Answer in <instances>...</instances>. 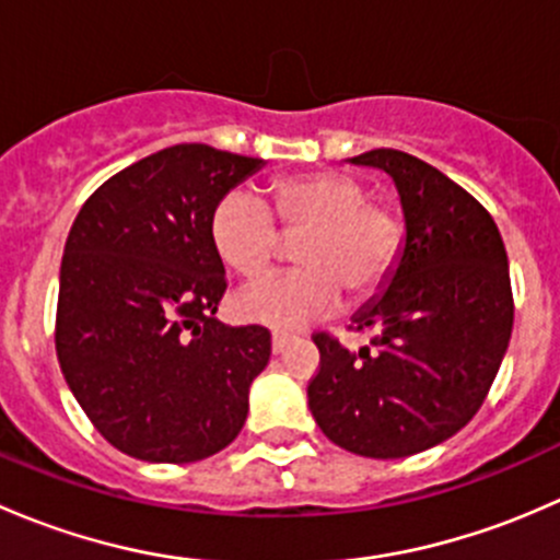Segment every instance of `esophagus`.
Returning a JSON list of instances; mask_svg holds the SVG:
<instances>
[{"instance_id":"esophagus-1","label":"esophagus","mask_w":560,"mask_h":560,"mask_svg":"<svg viewBox=\"0 0 560 560\" xmlns=\"http://www.w3.org/2000/svg\"><path fill=\"white\" fill-rule=\"evenodd\" d=\"M292 341H295V336H292V332H287V330H273V338H270V347H273V352L279 354V352H284V349L290 347Z\"/></svg>"}]
</instances>
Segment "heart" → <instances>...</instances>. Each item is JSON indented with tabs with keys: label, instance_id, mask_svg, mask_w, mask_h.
<instances>
[{
	"label": "heart",
	"instance_id": "obj_1",
	"mask_svg": "<svg viewBox=\"0 0 560 560\" xmlns=\"http://www.w3.org/2000/svg\"><path fill=\"white\" fill-rule=\"evenodd\" d=\"M208 230L222 262L244 279L268 273L281 252L279 232L303 235L295 246L303 268L252 284L235 301L241 319L279 330L336 312L341 292L349 301L374 298L393 279L406 244L400 213L341 171L276 178L268 206L252 191H228L213 206Z\"/></svg>",
	"mask_w": 560,
	"mask_h": 560
}]
</instances>
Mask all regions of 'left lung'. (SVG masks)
Masks as SVG:
<instances>
[{"mask_svg": "<svg viewBox=\"0 0 560 560\" xmlns=\"http://www.w3.org/2000/svg\"><path fill=\"white\" fill-rule=\"evenodd\" d=\"M349 162L395 180L406 244L387 290L352 316L371 343L314 336L308 409L332 444L387 460L436 447L479 411L515 322L510 259L493 217L428 162L395 149Z\"/></svg>", "mask_w": 560, "mask_h": 560, "instance_id": "left-lung-1", "label": "left lung"}]
</instances>
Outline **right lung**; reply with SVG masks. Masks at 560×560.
I'll use <instances>...</instances> for the list:
<instances>
[{"mask_svg": "<svg viewBox=\"0 0 560 560\" xmlns=\"http://www.w3.org/2000/svg\"><path fill=\"white\" fill-rule=\"evenodd\" d=\"M262 165L206 143L171 145L107 178L72 222L56 358L92 425L138 460H202L244 428L270 332L213 316L228 279L208 224Z\"/></svg>", "mask_w": 560, "mask_h": 560, "instance_id": "right-lung-1", "label": "right lung"}]
</instances>
